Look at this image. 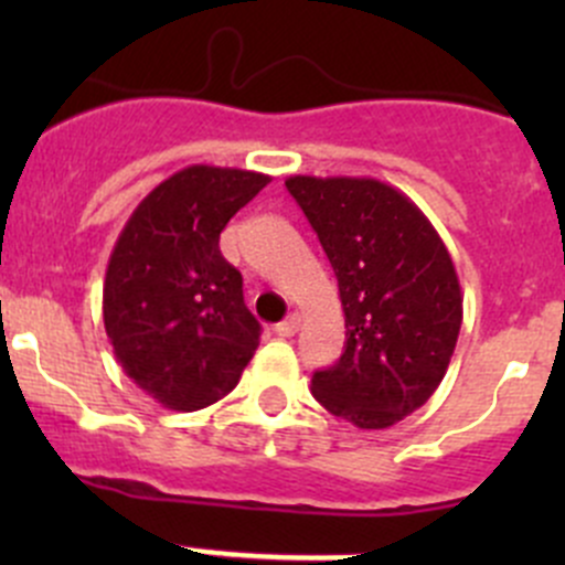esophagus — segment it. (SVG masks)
Listing matches in <instances>:
<instances>
[{
    "mask_svg": "<svg viewBox=\"0 0 565 565\" xmlns=\"http://www.w3.org/2000/svg\"><path fill=\"white\" fill-rule=\"evenodd\" d=\"M300 330V317L298 315H289L287 319H281V322L276 324V333L281 335V339H289V335H295Z\"/></svg>",
    "mask_w": 565,
    "mask_h": 565,
    "instance_id": "esophagus-1",
    "label": "esophagus"
}]
</instances>
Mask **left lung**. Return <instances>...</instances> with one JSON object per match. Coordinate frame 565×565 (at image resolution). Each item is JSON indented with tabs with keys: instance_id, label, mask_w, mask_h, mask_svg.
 Here are the masks:
<instances>
[{
	"instance_id": "1",
	"label": "left lung",
	"mask_w": 565,
	"mask_h": 565,
	"mask_svg": "<svg viewBox=\"0 0 565 565\" xmlns=\"http://www.w3.org/2000/svg\"><path fill=\"white\" fill-rule=\"evenodd\" d=\"M287 191L339 278L344 352L311 393L358 429H388L429 402L461 328L457 267L431 221L374 177L295 174Z\"/></svg>"
}]
</instances>
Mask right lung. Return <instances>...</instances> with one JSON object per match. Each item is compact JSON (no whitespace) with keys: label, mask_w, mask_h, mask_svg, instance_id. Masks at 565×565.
<instances>
[{"label":"right lung","mask_w":565,"mask_h":565,"mask_svg":"<svg viewBox=\"0 0 565 565\" xmlns=\"http://www.w3.org/2000/svg\"><path fill=\"white\" fill-rule=\"evenodd\" d=\"M267 182L246 169H180L141 199L114 243L106 335L122 372L163 407L193 413L215 404L259 347L243 276L218 241Z\"/></svg>","instance_id":"right-lung-1"}]
</instances>
